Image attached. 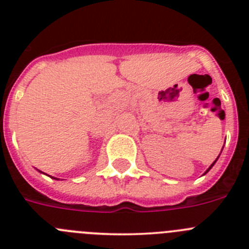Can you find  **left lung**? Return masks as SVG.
<instances>
[{"label":"left lung","mask_w":249,"mask_h":249,"mask_svg":"<svg viewBox=\"0 0 249 249\" xmlns=\"http://www.w3.org/2000/svg\"><path fill=\"white\" fill-rule=\"evenodd\" d=\"M218 157H219V156H218ZM218 157H217V160H218ZM217 160H214V162H213V163H212V164H211V166H210V167H208V169H207V171H206V172H204V173H203V175H206V173H207V172H210V169H211V168H212V167H213V166H214V163H215V162H217Z\"/></svg>","instance_id":"8db88e82"}]
</instances>
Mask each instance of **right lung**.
Masks as SVG:
<instances>
[{"label": "right lung", "mask_w": 249, "mask_h": 249, "mask_svg": "<svg viewBox=\"0 0 249 249\" xmlns=\"http://www.w3.org/2000/svg\"><path fill=\"white\" fill-rule=\"evenodd\" d=\"M39 172H41V171H39ZM41 173H43V172H41ZM52 178H53V179H58V178H54V177H52Z\"/></svg>", "instance_id": "add662e5"}]
</instances>
